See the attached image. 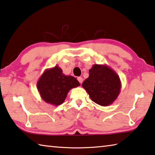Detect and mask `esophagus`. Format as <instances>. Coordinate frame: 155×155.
Returning a JSON list of instances; mask_svg holds the SVG:
<instances>
[{
  "mask_svg": "<svg viewBox=\"0 0 155 155\" xmlns=\"http://www.w3.org/2000/svg\"><path fill=\"white\" fill-rule=\"evenodd\" d=\"M77 79H78V82H79L81 84L83 83V78L82 77H78V78H77Z\"/></svg>",
  "mask_w": 155,
  "mask_h": 155,
  "instance_id": "34e87169",
  "label": "esophagus"
}]
</instances>
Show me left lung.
I'll list each match as a JSON object with an SVG mask.
<instances>
[{"instance_id": "8db88e82", "label": "left lung", "mask_w": 155, "mask_h": 155, "mask_svg": "<svg viewBox=\"0 0 155 155\" xmlns=\"http://www.w3.org/2000/svg\"><path fill=\"white\" fill-rule=\"evenodd\" d=\"M89 72V77L83 81L82 87L91 100L102 106L112 104L119 96L121 88L119 75L106 64H94Z\"/></svg>"}]
</instances>
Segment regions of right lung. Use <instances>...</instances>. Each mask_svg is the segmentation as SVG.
Returning a JSON list of instances; mask_svg holds the SVG:
<instances>
[{
	"label": "right lung",
	"instance_id": "add662e5",
	"mask_svg": "<svg viewBox=\"0 0 155 155\" xmlns=\"http://www.w3.org/2000/svg\"><path fill=\"white\" fill-rule=\"evenodd\" d=\"M62 72L60 67L55 66L46 69L39 78L37 89L46 103L54 106L61 104L70 90L80 85L77 78L64 74Z\"/></svg>",
	"mask_w": 155,
	"mask_h": 155
}]
</instances>
